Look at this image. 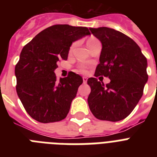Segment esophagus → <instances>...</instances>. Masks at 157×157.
Segmentation results:
<instances>
[{
  "label": "esophagus",
  "mask_w": 157,
  "mask_h": 157,
  "mask_svg": "<svg viewBox=\"0 0 157 157\" xmlns=\"http://www.w3.org/2000/svg\"><path fill=\"white\" fill-rule=\"evenodd\" d=\"M82 79H83L84 83H86V82H87V80H88V78H87L86 76H83V77H82Z\"/></svg>",
  "instance_id": "34e87169"
}]
</instances>
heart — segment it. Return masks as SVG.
Returning a JSON list of instances; mask_svg holds the SVG:
<instances>
[{"instance_id": "1", "label": "heart", "mask_w": 157, "mask_h": 157, "mask_svg": "<svg viewBox=\"0 0 157 157\" xmlns=\"http://www.w3.org/2000/svg\"><path fill=\"white\" fill-rule=\"evenodd\" d=\"M97 41H98V39H96L95 37H90L88 40H87V42H86V44H87V46L89 47L90 45H91L92 44H94V43L97 42ZM81 71H85V69L81 68Z\"/></svg>"}]
</instances>
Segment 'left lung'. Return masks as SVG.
<instances>
[{"mask_svg": "<svg viewBox=\"0 0 157 157\" xmlns=\"http://www.w3.org/2000/svg\"><path fill=\"white\" fill-rule=\"evenodd\" d=\"M102 43L99 63L94 76H108L105 86L89 78L91 88L88 104L91 112L102 121H119L129 116L143 96L148 76L147 61L131 38L112 28H90Z\"/></svg>", "mask_w": 157, "mask_h": 157, "instance_id": "left-lung-1", "label": "left lung"}]
</instances>
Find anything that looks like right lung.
<instances>
[{
  "mask_svg": "<svg viewBox=\"0 0 157 157\" xmlns=\"http://www.w3.org/2000/svg\"><path fill=\"white\" fill-rule=\"evenodd\" d=\"M88 35L86 27L58 24L41 31L23 48L14 71L16 91L32 118L50 123L67 117L83 79L71 71L57 81L54 70L59 59H67L72 42Z\"/></svg>",
  "mask_w": 157,
  "mask_h": 157,
  "instance_id": "right-lung-1",
  "label": "right lung"
}]
</instances>
